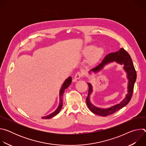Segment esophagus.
Wrapping results in <instances>:
<instances>
[{"label":"esophagus","mask_w":146,"mask_h":146,"mask_svg":"<svg viewBox=\"0 0 146 146\" xmlns=\"http://www.w3.org/2000/svg\"><path fill=\"white\" fill-rule=\"evenodd\" d=\"M82 73H81V72H77L76 74H75V76H74V78L76 79V80H78V79H80L81 77H82Z\"/></svg>","instance_id":"34e87169"}]
</instances>
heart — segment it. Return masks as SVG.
I'll return each mask as SVG.
<instances>
[{
	"label": "heart",
	"mask_w": 146,
	"mask_h": 146,
	"mask_svg": "<svg viewBox=\"0 0 146 146\" xmlns=\"http://www.w3.org/2000/svg\"><path fill=\"white\" fill-rule=\"evenodd\" d=\"M81 54L83 56H88V60L91 63H94L98 61L103 54V50L100 47H96L94 48V46H88L83 48Z\"/></svg>",
	"instance_id": "b5f03b06"
}]
</instances>
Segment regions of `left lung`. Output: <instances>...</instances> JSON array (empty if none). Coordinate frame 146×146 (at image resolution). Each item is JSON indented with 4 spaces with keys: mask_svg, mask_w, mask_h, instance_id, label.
Wrapping results in <instances>:
<instances>
[{
    "mask_svg": "<svg viewBox=\"0 0 146 146\" xmlns=\"http://www.w3.org/2000/svg\"><path fill=\"white\" fill-rule=\"evenodd\" d=\"M114 61L121 65H123V69L127 72V77L129 80L128 84V93L126 95V97L125 98V99L121 102H120V103L117 104V105L108 109H102L94 106L91 103L90 99V95L92 92V87L90 83H87L89 87L88 95L86 99L87 106L93 113L103 117L109 115L114 113L118 110L125 106L129 102L132 96L134 84L137 77L136 72L133 66L131 57L128 52L126 50H125L123 48H121L118 51L112 52L107 55L105 58L103 59L101 63L96 67L92 69L91 71L94 73H96L101 70L104 66Z\"/></svg>",
    "mask_w": 146,
    "mask_h": 146,
    "instance_id": "8db88e82",
    "label": "left lung"
}]
</instances>
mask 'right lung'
I'll use <instances>...</instances> for the list:
<instances>
[{"instance_id":"obj_1","label":"right lung","mask_w":146,"mask_h":146,"mask_svg":"<svg viewBox=\"0 0 146 146\" xmlns=\"http://www.w3.org/2000/svg\"><path fill=\"white\" fill-rule=\"evenodd\" d=\"M71 82H72V77H69L65 80V81L64 82V83L63 84V85H62V86L60 90V91H59V104L58 108L54 113L49 114L48 115L43 117H42L43 119H50V118L54 117L55 115H57L59 113L60 110H61V109L62 108V105H63V99H62L63 94L65 92V90L70 85Z\"/></svg>"}]
</instances>
